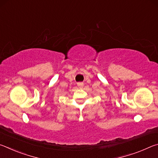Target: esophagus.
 <instances>
[{"label": "esophagus", "instance_id": "esophagus-1", "mask_svg": "<svg viewBox=\"0 0 158 158\" xmlns=\"http://www.w3.org/2000/svg\"><path fill=\"white\" fill-rule=\"evenodd\" d=\"M77 85H78V87L79 88V89H82L83 87H84V84H83V83H78V84H77Z\"/></svg>", "mask_w": 158, "mask_h": 158}]
</instances>
